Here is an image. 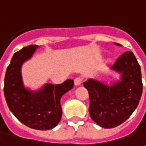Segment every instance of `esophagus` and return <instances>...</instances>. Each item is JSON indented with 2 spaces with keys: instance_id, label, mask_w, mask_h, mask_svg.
<instances>
[{
  "instance_id": "obj_1",
  "label": "esophagus",
  "mask_w": 146,
  "mask_h": 146,
  "mask_svg": "<svg viewBox=\"0 0 146 146\" xmlns=\"http://www.w3.org/2000/svg\"><path fill=\"white\" fill-rule=\"evenodd\" d=\"M82 78H75V80H74L75 86H80L82 84Z\"/></svg>"
}]
</instances>
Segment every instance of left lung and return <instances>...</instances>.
Instances as JSON below:
<instances>
[{"instance_id":"obj_1","label":"left lung","mask_w":146,"mask_h":146,"mask_svg":"<svg viewBox=\"0 0 146 146\" xmlns=\"http://www.w3.org/2000/svg\"><path fill=\"white\" fill-rule=\"evenodd\" d=\"M111 69L119 73V80L108 85L90 78L83 83L89 92L90 117L104 128H115L129 118L143 89L141 67L132 52L123 53Z\"/></svg>"}]
</instances>
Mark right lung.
I'll use <instances>...</instances> for the list:
<instances>
[{"label":"right lung","instance_id":"1","mask_svg":"<svg viewBox=\"0 0 146 146\" xmlns=\"http://www.w3.org/2000/svg\"><path fill=\"white\" fill-rule=\"evenodd\" d=\"M38 48L37 45H30L14 53L6 69L4 94L9 110L21 123L34 129L48 130L60 121V98L73 88L74 82L68 79L59 85L47 83L35 91L26 88L22 66Z\"/></svg>","mask_w":146,"mask_h":146}]
</instances>
